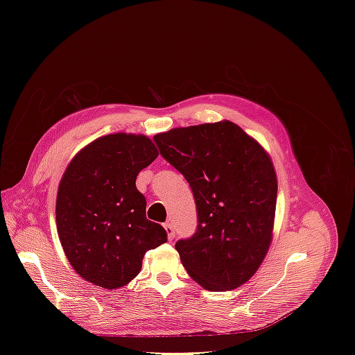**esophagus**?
Returning a JSON list of instances; mask_svg holds the SVG:
<instances>
[{
    "mask_svg": "<svg viewBox=\"0 0 355 355\" xmlns=\"http://www.w3.org/2000/svg\"><path fill=\"white\" fill-rule=\"evenodd\" d=\"M164 230H166V232H167V239H168V240H173V237H175L173 225H171L170 222H166V223H164Z\"/></svg>",
    "mask_w": 355,
    "mask_h": 355,
    "instance_id": "esophagus-1",
    "label": "esophagus"
}]
</instances>
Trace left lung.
Listing matches in <instances>:
<instances>
[{
    "mask_svg": "<svg viewBox=\"0 0 355 355\" xmlns=\"http://www.w3.org/2000/svg\"><path fill=\"white\" fill-rule=\"evenodd\" d=\"M154 141L196 200L197 232L175 245L187 272L210 292L247 283L274 235L278 185L270 154L228 120L176 127Z\"/></svg>",
    "mask_w": 355,
    "mask_h": 355,
    "instance_id": "obj_1",
    "label": "left lung"
}]
</instances>
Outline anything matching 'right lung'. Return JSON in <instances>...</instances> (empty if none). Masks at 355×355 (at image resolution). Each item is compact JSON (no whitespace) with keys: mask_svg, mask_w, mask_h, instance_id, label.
Returning <instances> with one entry per match:
<instances>
[{"mask_svg":"<svg viewBox=\"0 0 355 355\" xmlns=\"http://www.w3.org/2000/svg\"><path fill=\"white\" fill-rule=\"evenodd\" d=\"M158 157L145 135L94 139L69 161L59 182L56 225L67 259L80 277L115 290L141 272L148 250L167 241L161 225L146 219L136 188L139 171Z\"/></svg>","mask_w":355,"mask_h":355,"instance_id":"1","label":"right lung"}]
</instances>
